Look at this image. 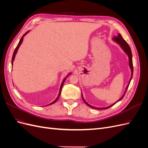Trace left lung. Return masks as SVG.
<instances>
[{"mask_svg": "<svg viewBox=\"0 0 148 148\" xmlns=\"http://www.w3.org/2000/svg\"><path fill=\"white\" fill-rule=\"evenodd\" d=\"M112 40L114 41H115V42H117L118 44H119L120 47L122 49V50L125 52V53L128 56V64H129V66H130V69H131V72H132V75H131V77L130 78V80H129V82L127 84V86L126 87V88H125V92L123 93V95L122 96V97H121L120 99L117 101H116L115 103H114V104H111L110 106H107L106 107H94V106H91L90 104H89L88 102H86V101L84 100V97H83V94H82V99L83 100V101L84 102L85 104H86L87 106H88L89 107H90L91 108H93V109H107L109 108V107L113 106L114 104H115L116 103H117V102L120 101V100H122L123 99V97H124L125 95V92H126L127 89L128 88V86L130 83V82L132 80V77H133V60H132V51H131V49L130 47V46H128V44H127V42L125 41V40L123 39V38H122V35H121L120 34L118 33L117 36H114L112 38Z\"/></svg>", "mask_w": 148, "mask_h": 148, "instance_id": "1", "label": "left lung"}]
</instances>
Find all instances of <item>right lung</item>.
Wrapping results in <instances>:
<instances>
[{"label": "right lung", "instance_id": "1", "mask_svg": "<svg viewBox=\"0 0 148 148\" xmlns=\"http://www.w3.org/2000/svg\"><path fill=\"white\" fill-rule=\"evenodd\" d=\"M29 32V31H28L27 32H26L24 34H23V36L21 37V38L20 39V41H19V42H18V45H17V46H16V47L15 48V51H14V52H13V56H12V65H13V61H14V59H15V56H16V53H17V51H18V48L20 47V45L21 44V43H22V42H23V38H24V36H25L27 34V33H28ZM71 74V73H69L68 75H67L66 76V77L64 79V80H63V82H62V84H61V86H60V90H59V95H58V96H57V97L56 98V99L53 101L52 102H51V103H50V104H48V105H47V106H49V105H51V104H53V103H55V102H57V101L59 99V96H60V92H61V91H62V86H63V85H64V82H65V81L66 80V78L69 77V75H70Z\"/></svg>", "mask_w": 148, "mask_h": 148}]
</instances>
